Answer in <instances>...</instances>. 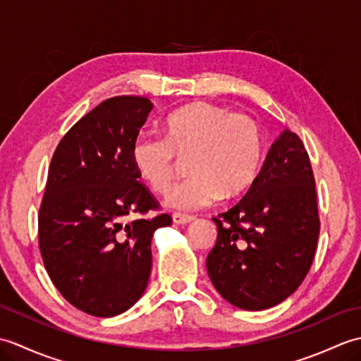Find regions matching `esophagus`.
Here are the masks:
<instances>
[{"label":"esophagus","mask_w":361,"mask_h":361,"mask_svg":"<svg viewBox=\"0 0 361 361\" xmlns=\"http://www.w3.org/2000/svg\"><path fill=\"white\" fill-rule=\"evenodd\" d=\"M195 217L192 216H186V214H180V212H175L172 214V221L175 225H188L190 221H194Z\"/></svg>","instance_id":"obj_1"}]
</instances>
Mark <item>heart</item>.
I'll return each mask as SVG.
<instances>
[{
	"mask_svg": "<svg viewBox=\"0 0 361 361\" xmlns=\"http://www.w3.org/2000/svg\"><path fill=\"white\" fill-rule=\"evenodd\" d=\"M264 140L251 118L208 102L169 114L164 136L140 133L132 145V163L152 190L171 186L178 158H188L189 178L166 197L169 208L203 209L221 197L233 198L251 186L262 163Z\"/></svg>",
	"mask_w": 361,
	"mask_h": 361,
	"instance_id": "1",
	"label": "heart"
}]
</instances>
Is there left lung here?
Returning a JSON list of instances; mask_svg holds the SVG:
<instances>
[{
    "label": "left lung",
    "instance_id": "1",
    "mask_svg": "<svg viewBox=\"0 0 361 361\" xmlns=\"http://www.w3.org/2000/svg\"><path fill=\"white\" fill-rule=\"evenodd\" d=\"M212 220L219 234L206 268L221 298L243 310H265L293 293L319 235L315 178L299 136L283 130L248 192Z\"/></svg>",
    "mask_w": 361,
    "mask_h": 361
}]
</instances>
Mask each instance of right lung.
<instances>
[{
    "instance_id": "right-lung-1",
    "label": "right lung",
    "mask_w": 361,
    "mask_h": 361,
    "mask_svg": "<svg viewBox=\"0 0 361 361\" xmlns=\"http://www.w3.org/2000/svg\"><path fill=\"white\" fill-rule=\"evenodd\" d=\"M153 110L147 97L106 99L70 128L54 153L38 214L46 271L75 309L124 313L144 293L152 237L171 216L136 219L158 204L140 183L132 145Z\"/></svg>"
}]
</instances>
